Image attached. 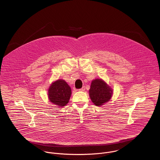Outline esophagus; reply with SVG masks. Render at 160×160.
Returning <instances> with one entry per match:
<instances>
[{"label": "esophagus", "mask_w": 160, "mask_h": 160, "mask_svg": "<svg viewBox=\"0 0 160 160\" xmlns=\"http://www.w3.org/2000/svg\"><path fill=\"white\" fill-rule=\"evenodd\" d=\"M79 91H85V88H84V87H82L81 89H79Z\"/></svg>", "instance_id": "34e87169"}]
</instances>
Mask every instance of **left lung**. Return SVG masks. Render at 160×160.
<instances>
[{
	"label": "left lung",
	"mask_w": 160,
	"mask_h": 160,
	"mask_svg": "<svg viewBox=\"0 0 160 160\" xmlns=\"http://www.w3.org/2000/svg\"><path fill=\"white\" fill-rule=\"evenodd\" d=\"M89 92L92 102L98 107L109 102L113 93L112 88L102 79L92 80Z\"/></svg>",
	"instance_id": "left-lung-1"
}]
</instances>
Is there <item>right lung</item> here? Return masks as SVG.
Wrapping results in <instances>:
<instances>
[{"label": "right lung", "instance_id": "add662e5", "mask_svg": "<svg viewBox=\"0 0 160 160\" xmlns=\"http://www.w3.org/2000/svg\"><path fill=\"white\" fill-rule=\"evenodd\" d=\"M71 95V88L63 79H58L53 82L48 89L49 101L58 107H63L67 105Z\"/></svg>", "mask_w": 160, "mask_h": 160}]
</instances>
